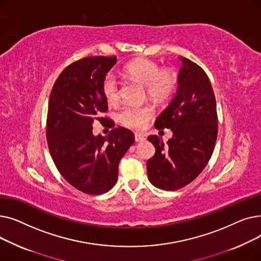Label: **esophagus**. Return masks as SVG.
<instances>
[{
    "instance_id": "esophagus-1",
    "label": "esophagus",
    "mask_w": 261,
    "mask_h": 261,
    "mask_svg": "<svg viewBox=\"0 0 261 261\" xmlns=\"http://www.w3.org/2000/svg\"><path fill=\"white\" fill-rule=\"evenodd\" d=\"M134 138H135V142H144L145 140H146V138H145V135H143V134H141V133H135V135H134Z\"/></svg>"
}]
</instances>
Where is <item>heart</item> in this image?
Returning a JSON list of instances; mask_svg holds the SVG:
<instances>
[{
	"mask_svg": "<svg viewBox=\"0 0 261 261\" xmlns=\"http://www.w3.org/2000/svg\"><path fill=\"white\" fill-rule=\"evenodd\" d=\"M126 74L146 87L150 97L161 100L166 98L173 91L176 75L170 70H161L153 61L136 59L125 66ZM102 93L109 102H116L120 96V82L113 73H108L102 80ZM153 116L150 107L126 106L118 113V120L131 129L141 130L146 127L148 120Z\"/></svg>",
	"mask_w": 261,
	"mask_h": 261,
	"instance_id": "b5f03b06",
	"label": "heart"
}]
</instances>
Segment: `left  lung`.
<instances>
[{
  "mask_svg": "<svg viewBox=\"0 0 261 261\" xmlns=\"http://www.w3.org/2000/svg\"><path fill=\"white\" fill-rule=\"evenodd\" d=\"M177 75V90L154 127L170 129L172 138L164 144L156 135L148 141L155 148L147 162L148 179L164 190H176L193 182L214 152L218 116L211 81L202 68L187 58Z\"/></svg>",
  "mask_w": 261,
  "mask_h": 261,
  "instance_id": "1",
  "label": "left lung"
}]
</instances>
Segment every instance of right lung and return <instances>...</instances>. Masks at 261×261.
Returning a JSON list of instances; mask_svg holds the SVG:
<instances>
[{
  "mask_svg": "<svg viewBox=\"0 0 261 261\" xmlns=\"http://www.w3.org/2000/svg\"><path fill=\"white\" fill-rule=\"evenodd\" d=\"M116 57H87L66 66L53 87L48 100L46 139L51 159L64 179L89 195L111 189L118 164L134 143L122 127L108 136L93 134L94 120L108 110L102 80ZM107 119V118H105Z\"/></svg>",
  "mask_w": 261,
  "mask_h": 261,
  "instance_id": "add662e5",
  "label": "right lung"
}]
</instances>
